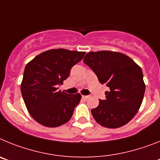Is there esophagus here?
Returning a JSON list of instances; mask_svg holds the SVG:
<instances>
[{"label": "esophagus", "mask_w": 160, "mask_h": 160, "mask_svg": "<svg viewBox=\"0 0 160 160\" xmlns=\"http://www.w3.org/2000/svg\"><path fill=\"white\" fill-rule=\"evenodd\" d=\"M89 96H87V95H82V98L83 99H85V100H87L89 98Z\"/></svg>", "instance_id": "1"}]
</instances>
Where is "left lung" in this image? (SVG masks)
Instances as JSON below:
<instances>
[{
  "instance_id": "obj_1",
  "label": "left lung",
  "mask_w": 160,
  "mask_h": 160,
  "mask_svg": "<svg viewBox=\"0 0 160 160\" xmlns=\"http://www.w3.org/2000/svg\"><path fill=\"white\" fill-rule=\"evenodd\" d=\"M83 62L95 73L101 84L110 88L106 99L91 110L102 127L118 128L129 122L138 112L145 93L141 68L127 55L118 52H89Z\"/></svg>"
}]
</instances>
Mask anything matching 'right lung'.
I'll return each instance as SVG.
<instances>
[{
    "instance_id": "obj_1",
    "label": "right lung",
    "mask_w": 160,
    "mask_h": 160,
    "mask_svg": "<svg viewBox=\"0 0 160 160\" xmlns=\"http://www.w3.org/2000/svg\"><path fill=\"white\" fill-rule=\"evenodd\" d=\"M86 52L49 49L30 61L24 70L21 91L31 116L47 128H57L71 118L81 94L58 90L70 75V69Z\"/></svg>"
}]
</instances>
